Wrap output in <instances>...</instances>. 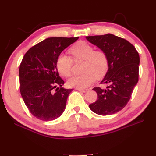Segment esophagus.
Instances as JSON below:
<instances>
[{
	"label": "esophagus",
	"instance_id": "34e87169",
	"mask_svg": "<svg viewBox=\"0 0 156 156\" xmlns=\"http://www.w3.org/2000/svg\"><path fill=\"white\" fill-rule=\"evenodd\" d=\"M76 90H79V91L83 92V93H86L87 91H88V90H89V89H77V88H76Z\"/></svg>",
	"mask_w": 156,
	"mask_h": 156
}]
</instances>
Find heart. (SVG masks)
Wrapping results in <instances>:
<instances>
[{"mask_svg":"<svg viewBox=\"0 0 156 156\" xmlns=\"http://www.w3.org/2000/svg\"><path fill=\"white\" fill-rule=\"evenodd\" d=\"M74 61H84L83 74L73 76L67 82L70 87L85 89L92 84L96 78H101L108 68V57L103 50H94L91 45L86 41H80L69 50ZM73 59L66 55H61L56 61L58 72L64 77L72 73Z\"/></svg>","mask_w":156,"mask_h":156,"instance_id":"heart-1","label":"heart"}]
</instances>
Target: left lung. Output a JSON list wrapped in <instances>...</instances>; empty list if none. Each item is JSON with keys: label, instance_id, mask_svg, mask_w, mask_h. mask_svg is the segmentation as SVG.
Returning a JSON list of instances; mask_svg holds the SVG:
<instances>
[{"label": "left lung", "instance_id": "1", "mask_svg": "<svg viewBox=\"0 0 156 156\" xmlns=\"http://www.w3.org/2000/svg\"><path fill=\"white\" fill-rule=\"evenodd\" d=\"M86 39L104 51L108 57V70L101 84L109 86L106 89L93 88L98 100L89 108L98 115L115 114L127 105L138 83L139 55L128 41L112 34L88 36Z\"/></svg>", "mask_w": 156, "mask_h": 156}]
</instances>
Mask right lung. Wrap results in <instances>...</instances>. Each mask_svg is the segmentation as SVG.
I'll return each mask as SVG.
<instances>
[{
	"label": "right lung",
	"instance_id": "obj_1",
	"mask_svg": "<svg viewBox=\"0 0 156 156\" xmlns=\"http://www.w3.org/2000/svg\"><path fill=\"white\" fill-rule=\"evenodd\" d=\"M78 39H46L31 47L22 58L19 69L20 93L29 112L39 120H55L64 112L73 89L61 87L64 81L59 76L56 61L62 51Z\"/></svg>",
	"mask_w": 156,
	"mask_h": 156
}]
</instances>
